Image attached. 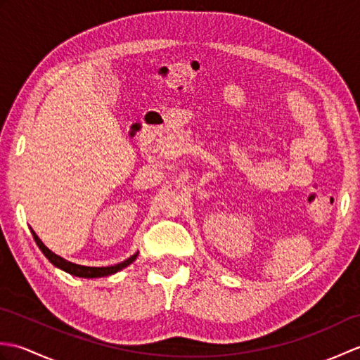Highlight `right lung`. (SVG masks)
<instances>
[{
  "label": "right lung",
  "instance_id": "obj_1",
  "mask_svg": "<svg viewBox=\"0 0 360 360\" xmlns=\"http://www.w3.org/2000/svg\"><path fill=\"white\" fill-rule=\"evenodd\" d=\"M32 235H34V240H35V243H37V246L41 249V252H43V254L46 255V258H48L49 262H51L53 266L60 267V269L66 271L68 274L75 275V277H85V278L106 277V275L116 274L117 271L124 269V267H127L129 263H133L134 259H136V257H137V254H134L133 257L127 258L125 262L117 263V264H114V266H106V267H89V266H80V264H75V263L68 262V259H65V258H62V257H58L57 254H53L52 250H49V249L46 248L44 244L40 241V238H38V236L35 235V232H34V231H32Z\"/></svg>",
  "mask_w": 360,
  "mask_h": 360
}]
</instances>
